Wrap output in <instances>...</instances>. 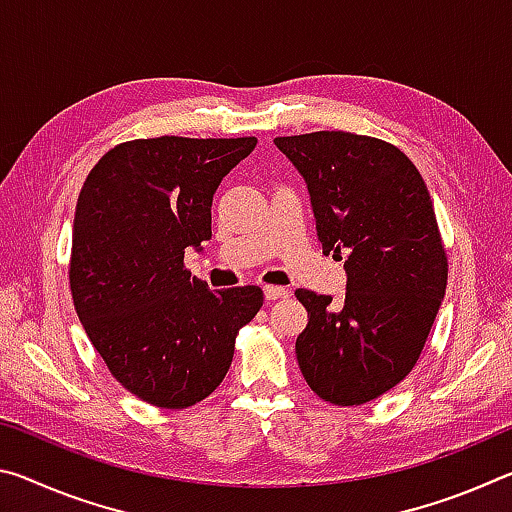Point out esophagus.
<instances>
[{
    "mask_svg": "<svg viewBox=\"0 0 512 512\" xmlns=\"http://www.w3.org/2000/svg\"><path fill=\"white\" fill-rule=\"evenodd\" d=\"M284 296H289V289H284V287H273V284H266L264 287V298L266 300H277V298H284Z\"/></svg>",
    "mask_w": 512,
    "mask_h": 512,
    "instance_id": "obj_1",
    "label": "esophagus"
}]
</instances>
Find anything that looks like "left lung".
<instances>
[{
    "label": "left lung",
    "mask_w": 512,
    "mask_h": 512,
    "mask_svg": "<svg viewBox=\"0 0 512 512\" xmlns=\"http://www.w3.org/2000/svg\"><path fill=\"white\" fill-rule=\"evenodd\" d=\"M305 178L323 253L345 259V298L298 289L296 357L311 391L359 406L409 375L447 287V253L420 171L397 146L318 131L275 137Z\"/></svg>",
    "instance_id": "8db88e82"
}]
</instances>
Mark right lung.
Here are the masks:
<instances>
[{"instance_id": "1", "label": "right lung", "mask_w": 512, "mask_h": 512, "mask_svg": "<svg viewBox=\"0 0 512 512\" xmlns=\"http://www.w3.org/2000/svg\"><path fill=\"white\" fill-rule=\"evenodd\" d=\"M255 137L162 135L117 144L94 164L74 214L69 287L76 314L126 391L187 409L216 391L259 287L210 291L185 250L212 237V198Z\"/></svg>"}]
</instances>
